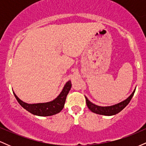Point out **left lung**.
<instances>
[{"instance_id":"obj_1","label":"left lung","mask_w":146,"mask_h":146,"mask_svg":"<svg viewBox=\"0 0 146 146\" xmlns=\"http://www.w3.org/2000/svg\"><path fill=\"white\" fill-rule=\"evenodd\" d=\"M135 89H136V88H135ZM135 89L133 90L132 94L130 95L128 98L125 99V100H123V101L119 102V103L118 104H116L115 105L108 106H100L90 102L89 100H88V99L85 96L87 106L89 108L90 111H92L94 113L98 114V115H106V116H112V115H116V114L119 113V112H121V110L128 104L129 102L131 100L132 98L133 97L134 93H135Z\"/></svg>"}]
</instances>
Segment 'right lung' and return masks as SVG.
<instances>
[{"mask_svg": "<svg viewBox=\"0 0 146 146\" xmlns=\"http://www.w3.org/2000/svg\"><path fill=\"white\" fill-rule=\"evenodd\" d=\"M71 80H69L65 84L61 93L56 98H55L52 101L44 102V103H26L18 98L17 95L14 93V94L15 98H16L21 106L33 115L40 117L51 116V115L59 113L63 109L65 102H66V96H67L69 90H71Z\"/></svg>", "mask_w": 146, "mask_h": 146, "instance_id": "right-lung-1", "label": "right lung"}]
</instances>
